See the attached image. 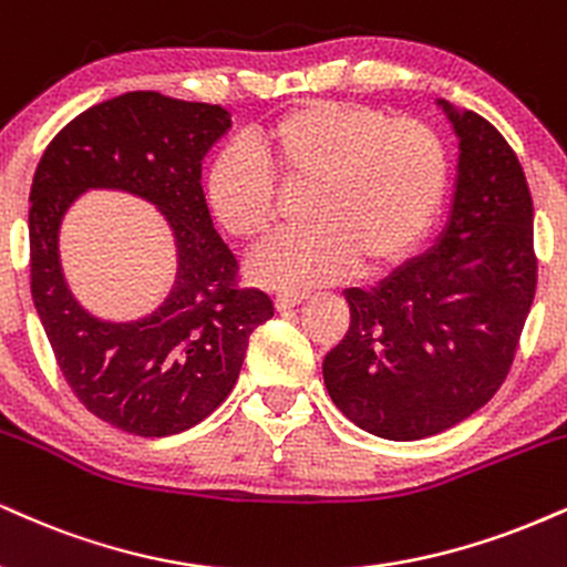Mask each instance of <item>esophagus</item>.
Returning <instances> with one entry per match:
<instances>
[{
  "mask_svg": "<svg viewBox=\"0 0 567 567\" xmlns=\"http://www.w3.org/2000/svg\"><path fill=\"white\" fill-rule=\"evenodd\" d=\"M306 301L303 292H279V296L275 298V306L277 311H290L296 309V306H301Z\"/></svg>",
  "mask_w": 567,
  "mask_h": 567,
  "instance_id": "esophagus-1",
  "label": "esophagus"
}]
</instances>
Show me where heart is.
<instances>
[{
    "label": "heart",
    "instance_id": "heart-1",
    "mask_svg": "<svg viewBox=\"0 0 567 567\" xmlns=\"http://www.w3.org/2000/svg\"><path fill=\"white\" fill-rule=\"evenodd\" d=\"M271 173L288 193L306 189V229L248 261L250 279L277 290L393 269L433 229L449 189L446 147L431 126L357 102H303L256 128L250 150L216 155L206 200L237 243H264L275 227Z\"/></svg>",
    "mask_w": 567,
    "mask_h": 567
}]
</instances>
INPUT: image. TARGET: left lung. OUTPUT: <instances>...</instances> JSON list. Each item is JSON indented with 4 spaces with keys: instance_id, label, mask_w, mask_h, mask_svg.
<instances>
[{
    "instance_id": "1",
    "label": "left lung",
    "mask_w": 567,
    "mask_h": 567,
    "mask_svg": "<svg viewBox=\"0 0 567 567\" xmlns=\"http://www.w3.org/2000/svg\"><path fill=\"white\" fill-rule=\"evenodd\" d=\"M435 105L460 140L446 227L378 288L343 292L349 332L322 364L340 412L388 441L443 433L488 404L536 292L534 203L520 161L478 113Z\"/></svg>"
}]
</instances>
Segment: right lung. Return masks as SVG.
<instances>
[{
	"mask_svg": "<svg viewBox=\"0 0 567 567\" xmlns=\"http://www.w3.org/2000/svg\"><path fill=\"white\" fill-rule=\"evenodd\" d=\"M229 126L218 105L126 92L76 115L33 174V306L71 391L126 433L163 439L206 420L240 378L250 332L275 317L264 290L237 285V258L214 229L200 187L203 158ZM92 188L140 196L173 229V290L136 320L97 318L64 279L59 229Z\"/></svg>",
	"mask_w": 567,
	"mask_h": 567,
	"instance_id": "1",
	"label": "right lung"
}]
</instances>
